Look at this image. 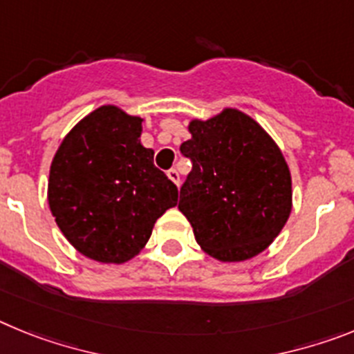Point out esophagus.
<instances>
[{
  "label": "esophagus",
  "mask_w": 354,
  "mask_h": 354,
  "mask_svg": "<svg viewBox=\"0 0 354 354\" xmlns=\"http://www.w3.org/2000/svg\"><path fill=\"white\" fill-rule=\"evenodd\" d=\"M167 175H168V179H170L171 183L175 184V186L179 187V184H180V175H179V171L175 170V168H170V170L167 171Z\"/></svg>",
  "instance_id": "obj_1"
}]
</instances>
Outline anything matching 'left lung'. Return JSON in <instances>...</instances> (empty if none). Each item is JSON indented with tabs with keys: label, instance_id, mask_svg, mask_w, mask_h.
Wrapping results in <instances>:
<instances>
[{
	"label": "left lung",
	"instance_id": "8db88e82",
	"mask_svg": "<svg viewBox=\"0 0 354 354\" xmlns=\"http://www.w3.org/2000/svg\"><path fill=\"white\" fill-rule=\"evenodd\" d=\"M189 133L180 152L193 168L179 209L196 243L223 262L255 257L280 234L292 207L282 152L257 122L232 108L193 120Z\"/></svg>",
	"mask_w": 354,
	"mask_h": 354
}]
</instances>
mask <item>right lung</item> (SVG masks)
I'll list each match as a JSON object with an SVG mask.
<instances>
[{"instance_id": "1", "label": "right lung", "mask_w": 354, "mask_h": 354, "mask_svg": "<svg viewBox=\"0 0 354 354\" xmlns=\"http://www.w3.org/2000/svg\"><path fill=\"white\" fill-rule=\"evenodd\" d=\"M142 122L101 106L65 136L51 162L48 200L56 225L93 261L133 259L156 220L177 205V186L156 168L154 150L140 143Z\"/></svg>"}]
</instances>
